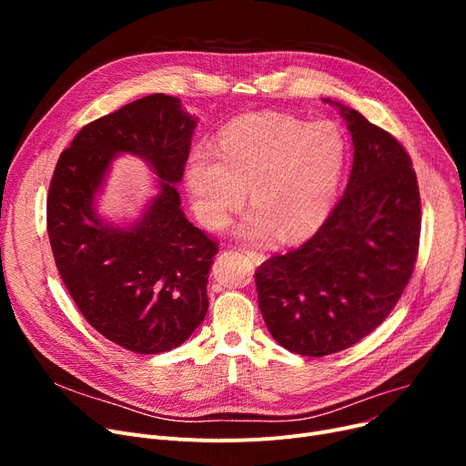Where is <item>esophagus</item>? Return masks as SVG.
I'll return each instance as SVG.
<instances>
[{
	"label": "esophagus",
	"mask_w": 466,
	"mask_h": 466,
	"mask_svg": "<svg viewBox=\"0 0 466 466\" xmlns=\"http://www.w3.org/2000/svg\"><path fill=\"white\" fill-rule=\"evenodd\" d=\"M243 253H246L253 262H257V264H260L262 260H264V255L262 253H258V251H255V249H243Z\"/></svg>",
	"instance_id": "34e87169"
}]
</instances>
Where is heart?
<instances>
[{
	"instance_id": "1",
	"label": "heart",
	"mask_w": 466,
	"mask_h": 466,
	"mask_svg": "<svg viewBox=\"0 0 466 466\" xmlns=\"http://www.w3.org/2000/svg\"><path fill=\"white\" fill-rule=\"evenodd\" d=\"M348 162V143L330 120L309 122L290 115L239 116L218 134L215 149H192L185 183L200 223L220 228L249 188L255 208L236 234L266 239L279 230L300 239L329 217Z\"/></svg>"
}]
</instances>
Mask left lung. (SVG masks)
I'll use <instances>...</instances> for the list:
<instances>
[{"label":"left lung","mask_w":466,"mask_h":466,"mask_svg":"<svg viewBox=\"0 0 466 466\" xmlns=\"http://www.w3.org/2000/svg\"><path fill=\"white\" fill-rule=\"evenodd\" d=\"M353 139L344 196L300 248L255 274L258 308L279 346L323 357L378 329L402 297L418 258L420 187L404 147L332 100Z\"/></svg>","instance_id":"1"}]
</instances>
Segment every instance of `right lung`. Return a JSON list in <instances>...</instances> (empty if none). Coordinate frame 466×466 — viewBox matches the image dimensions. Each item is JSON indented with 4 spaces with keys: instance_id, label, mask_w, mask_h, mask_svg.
I'll return each instance as SVG.
<instances>
[{
    "instance_id": "add662e5",
    "label": "right lung",
    "mask_w": 466,
    "mask_h": 466,
    "mask_svg": "<svg viewBox=\"0 0 466 466\" xmlns=\"http://www.w3.org/2000/svg\"><path fill=\"white\" fill-rule=\"evenodd\" d=\"M181 100L151 94L97 118L60 155L46 200V232L60 278L88 325L141 355L181 346L208 313L217 243L181 209L196 128ZM122 152L152 166L157 194L128 228L102 219L95 198Z\"/></svg>"
}]
</instances>
